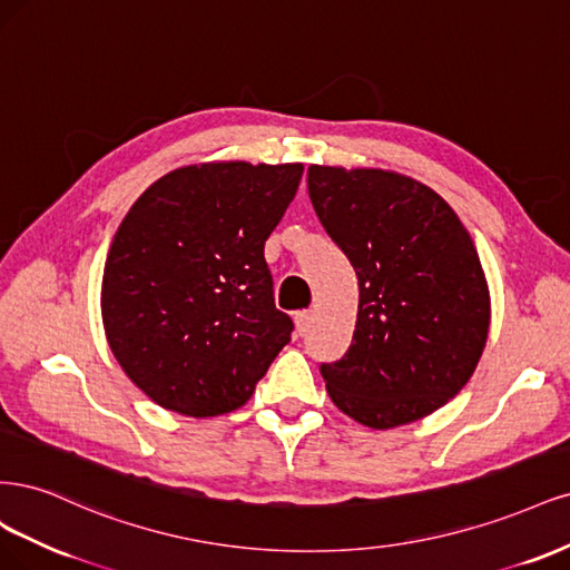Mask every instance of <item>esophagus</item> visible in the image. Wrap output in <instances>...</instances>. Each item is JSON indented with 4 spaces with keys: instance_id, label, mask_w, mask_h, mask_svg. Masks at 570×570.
I'll return each instance as SVG.
<instances>
[{
    "instance_id": "34e87169",
    "label": "esophagus",
    "mask_w": 570,
    "mask_h": 570,
    "mask_svg": "<svg viewBox=\"0 0 570 570\" xmlns=\"http://www.w3.org/2000/svg\"><path fill=\"white\" fill-rule=\"evenodd\" d=\"M296 332H298V336H305L307 334V328H309V320H312V312L309 309H301V312H296Z\"/></svg>"
}]
</instances>
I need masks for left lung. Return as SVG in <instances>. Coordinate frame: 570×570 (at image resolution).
<instances>
[{
    "instance_id": "obj_1",
    "label": "left lung",
    "mask_w": 570,
    "mask_h": 570,
    "mask_svg": "<svg viewBox=\"0 0 570 570\" xmlns=\"http://www.w3.org/2000/svg\"><path fill=\"white\" fill-rule=\"evenodd\" d=\"M307 191L360 286L353 343L320 366L334 405L370 429L443 407L471 379L490 326L469 232L433 189L397 173L309 165Z\"/></svg>"
}]
</instances>
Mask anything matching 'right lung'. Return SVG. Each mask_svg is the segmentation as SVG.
Segmentation results:
<instances>
[{
    "mask_svg": "<svg viewBox=\"0 0 570 570\" xmlns=\"http://www.w3.org/2000/svg\"><path fill=\"white\" fill-rule=\"evenodd\" d=\"M301 177V163L187 165L125 215L106 258L101 315L122 372L156 405L234 412L291 341L265 242Z\"/></svg>",
    "mask_w": 570,
    "mask_h": 570,
    "instance_id": "add662e5",
    "label": "right lung"
}]
</instances>
